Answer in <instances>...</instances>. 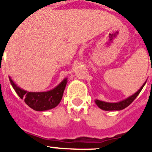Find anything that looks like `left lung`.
I'll return each instance as SVG.
<instances>
[{"instance_id":"1","label":"left lung","mask_w":152,"mask_h":152,"mask_svg":"<svg viewBox=\"0 0 152 152\" xmlns=\"http://www.w3.org/2000/svg\"><path fill=\"white\" fill-rule=\"evenodd\" d=\"M146 84V83H145ZM144 84L143 86L141 87L139 90H137V92L135 93L134 94H133L130 97H129L128 99H124V100H122L121 102H104V101H100V100H95L96 104L98 105L99 108H101L102 110H104V111H120V110H122V109L127 107L128 106L130 105L131 103L133 102L134 99L137 98V96L139 94V93L141 92V90L142 89L143 86H145Z\"/></svg>"}]
</instances>
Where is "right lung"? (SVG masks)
Segmentation results:
<instances>
[{
  "instance_id": "obj_1",
  "label": "right lung",
  "mask_w": 152,
  "mask_h": 152,
  "mask_svg": "<svg viewBox=\"0 0 152 152\" xmlns=\"http://www.w3.org/2000/svg\"><path fill=\"white\" fill-rule=\"evenodd\" d=\"M13 88L20 99L24 100L25 103L35 111L42 112L55 107L59 104L63 98V92L66 85V79H64L56 88L47 92H28L20 89L10 79Z\"/></svg>"
}]
</instances>
